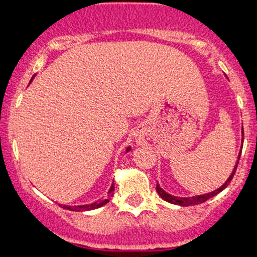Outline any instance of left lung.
Returning a JSON list of instances; mask_svg holds the SVG:
<instances>
[{
    "mask_svg": "<svg viewBox=\"0 0 257 257\" xmlns=\"http://www.w3.org/2000/svg\"><path fill=\"white\" fill-rule=\"evenodd\" d=\"M243 140H244V129H241V143H243ZM240 155H241V150H240V152H239L238 160H236V163H235V166H234V168H233L232 173H230V176L228 177L227 180H225L224 184L222 185L221 188L216 189V190L210 191V193H207V194H202V195H194V196H187V197L174 196V195H172V194H168L167 191L163 190V189L160 187L159 183H157V185H156L157 193H159V195L162 197L165 201L171 202V204H173V205H178V206H193V205L202 204V202H205L206 200L210 199V197L217 195V194L221 193L222 190H224V189L228 187V184H229L230 180L233 179L234 174H235L236 167H238V163H239V159H240Z\"/></svg>",
    "mask_w": 257,
    "mask_h": 257,
    "instance_id": "1",
    "label": "left lung"
}]
</instances>
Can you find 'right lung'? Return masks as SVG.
Here are the masks:
<instances>
[{
    "label": "right lung",
    "mask_w": 257,
    "mask_h": 257,
    "mask_svg": "<svg viewBox=\"0 0 257 257\" xmlns=\"http://www.w3.org/2000/svg\"><path fill=\"white\" fill-rule=\"evenodd\" d=\"M34 77H35V75H34ZM34 77H33L32 79H30V83H32V81H33ZM30 83H29V84H30ZM131 149H132L131 146H128V148H126L125 152L131 151ZM113 190H114V184H113V183H112L111 188H109L108 193H107V194H108V199H109V196L112 195V193H113ZM108 199H107V197H103V199L97 200V201L92 202V204L78 205V206H69V205H60V206H61L62 208H66V210H70V211H90V210H95V208H98V207L103 206V205H106L107 202L109 201Z\"/></svg>",
    "instance_id": "1"
}]
</instances>
